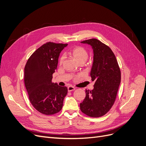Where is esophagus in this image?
Returning <instances> with one entry per match:
<instances>
[{
	"instance_id": "34e87169",
	"label": "esophagus",
	"mask_w": 146,
	"mask_h": 146,
	"mask_svg": "<svg viewBox=\"0 0 146 146\" xmlns=\"http://www.w3.org/2000/svg\"><path fill=\"white\" fill-rule=\"evenodd\" d=\"M75 90V88L74 86H69L68 87V92H71V91Z\"/></svg>"
}]
</instances>
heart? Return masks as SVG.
I'll return each mask as SVG.
<instances>
[{"label": "heart", "instance_id": "1", "mask_svg": "<svg viewBox=\"0 0 146 146\" xmlns=\"http://www.w3.org/2000/svg\"><path fill=\"white\" fill-rule=\"evenodd\" d=\"M71 54L79 63H84L87 60V59H88L89 56V54L87 51L84 47H83V46H75V47L73 48L71 50ZM64 59H65V57H64L63 56H62L60 57V65H62L63 63Z\"/></svg>", "mask_w": 146, "mask_h": 146}]
</instances>
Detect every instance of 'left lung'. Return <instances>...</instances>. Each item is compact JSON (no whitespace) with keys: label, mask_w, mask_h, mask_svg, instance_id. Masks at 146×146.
<instances>
[{"label":"left lung","mask_w":146,"mask_h":146,"mask_svg":"<svg viewBox=\"0 0 146 146\" xmlns=\"http://www.w3.org/2000/svg\"><path fill=\"white\" fill-rule=\"evenodd\" d=\"M81 43L90 45L93 49L90 76L95 83L93 90H86L80 110L89 117H101L114 103L121 81L120 69L112 50L100 40L90 39Z\"/></svg>","instance_id":"1"}]
</instances>
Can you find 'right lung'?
Masks as SVG:
<instances>
[{"instance_id":"add662e5","label":"right lung","mask_w":146,"mask_h":146,"mask_svg":"<svg viewBox=\"0 0 146 146\" xmlns=\"http://www.w3.org/2000/svg\"><path fill=\"white\" fill-rule=\"evenodd\" d=\"M68 44L46 42L28 59L25 68V84L33 107L40 113L52 115L62 110L66 87L52 83L60 52Z\"/></svg>"}]
</instances>
